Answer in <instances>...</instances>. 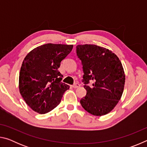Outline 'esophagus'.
Wrapping results in <instances>:
<instances>
[{
	"mask_svg": "<svg viewBox=\"0 0 147 147\" xmlns=\"http://www.w3.org/2000/svg\"><path fill=\"white\" fill-rule=\"evenodd\" d=\"M72 87H73V88H79L80 87V84L78 83H75L74 84V85L72 86Z\"/></svg>",
	"mask_w": 147,
	"mask_h": 147,
	"instance_id": "obj_1",
	"label": "esophagus"
}]
</instances>
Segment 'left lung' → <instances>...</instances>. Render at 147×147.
Returning a JSON list of instances; mask_svg holds the SVG:
<instances>
[{
  "label": "left lung",
  "mask_w": 147,
  "mask_h": 147,
  "mask_svg": "<svg viewBox=\"0 0 147 147\" xmlns=\"http://www.w3.org/2000/svg\"><path fill=\"white\" fill-rule=\"evenodd\" d=\"M76 55L82 61L87 91L81 105L93 115H106L115 108L123 94L125 75L121 62L111 51L94 45H77ZM89 81L94 82L93 86L87 85Z\"/></svg>",
  "instance_id": "obj_1"
}]
</instances>
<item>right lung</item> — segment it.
<instances>
[{
    "label": "right lung",
    "mask_w": 147,
    "mask_h": 147,
    "mask_svg": "<svg viewBox=\"0 0 147 147\" xmlns=\"http://www.w3.org/2000/svg\"><path fill=\"white\" fill-rule=\"evenodd\" d=\"M73 47L47 43L33 49L24 58L19 73V91L36 112L45 114L53 110L69 89V86L61 82L63 75L58 68Z\"/></svg>",
    "instance_id": "right-lung-1"
}]
</instances>
